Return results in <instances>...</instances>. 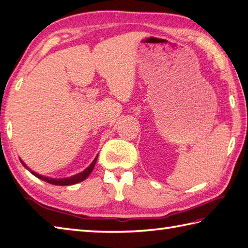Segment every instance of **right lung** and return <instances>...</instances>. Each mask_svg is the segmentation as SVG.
I'll use <instances>...</instances> for the list:
<instances>
[{"instance_id":"obj_1","label":"right lung","mask_w":248,"mask_h":248,"mask_svg":"<svg viewBox=\"0 0 248 248\" xmlns=\"http://www.w3.org/2000/svg\"><path fill=\"white\" fill-rule=\"evenodd\" d=\"M97 156H96V157L94 158V160L92 161V163H91V165L88 167L87 169H84L82 172L77 173V174H75L73 176H69V178H64V179H52V178H48V176H43V175H40V174H38L36 172H34V171H32L31 169H30L29 167L25 166V164L23 163L21 159H20V161H21V164L30 171V172H31L33 175L37 176L38 179L43 180L45 182H47V183H50V184H52V185L67 186V185H73V184H76V183H79V182H82L83 180L87 179L88 176L91 174V172H92V171H93V169H94V166L96 164V160H97Z\"/></svg>"}]
</instances>
